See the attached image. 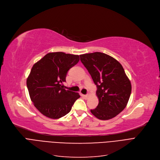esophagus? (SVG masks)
<instances>
[{
  "label": "esophagus",
  "instance_id": "esophagus-1",
  "mask_svg": "<svg viewBox=\"0 0 160 160\" xmlns=\"http://www.w3.org/2000/svg\"><path fill=\"white\" fill-rule=\"evenodd\" d=\"M82 96L84 98H85V99H87V98H88V97L89 96V95L88 94H82Z\"/></svg>",
  "mask_w": 160,
  "mask_h": 160
}]
</instances>
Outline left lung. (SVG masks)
<instances>
[{
  "instance_id": "1",
  "label": "left lung",
  "mask_w": 160,
  "mask_h": 160,
  "mask_svg": "<svg viewBox=\"0 0 160 160\" xmlns=\"http://www.w3.org/2000/svg\"><path fill=\"white\" fill-rule=\"evenodd\" d=\"M96 85L99 103L90 111L100 120H109L122 111L130 99L132 85L116 59L100 52L80 55Z\"/></svg>"
}]
</instances>
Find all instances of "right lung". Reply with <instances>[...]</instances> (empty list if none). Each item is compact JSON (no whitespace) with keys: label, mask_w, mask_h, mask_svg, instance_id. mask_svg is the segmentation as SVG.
Returning <instances> with one entry per match:
<instances>
[{"label":"right lung","mask_w":160,"mask_h":160,"mask_svg":"<svg viewBox=\"0 0 160 160\" xmlns=\"http://www.w3.org/2000/svg\"><path fill=\"white\" fill-rule=\"evenodd\" d=\"M79 61V55L56 52L48 53L34 64L27 86L34 106L43 115L52 119L65 116L80 97L61 85L68 70Z\"/></svg>","instance_id":"obj_1"}]
</instances>
